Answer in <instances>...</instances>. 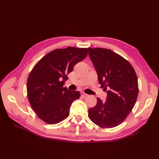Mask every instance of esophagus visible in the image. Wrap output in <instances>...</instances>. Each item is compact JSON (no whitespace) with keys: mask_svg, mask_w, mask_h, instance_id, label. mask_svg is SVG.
I'll list each match as a JSON object with an SVG mask.
<instances>
[{"mask_svg":"<svg viewBox=\"0 0 159 159\" xmlns=\"http://www.w3.org/2000/svg\"><path fill=\"white\" fill-rule=\"evenodd\" d=\"M81 96L83 97V98H86V97L88 96V94H87V93H84V92H82L81 93Z\"/></svg>","mask_w":159,"mask_h":159,"instance_id":"obj_1","label":"esophagus"}]
</instances>
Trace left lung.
<instances>
[{
    "instance_id": "left-lung-1",
    "label": "left lung",
    "mask_w": 159,
    "mask_h": 159,
    "mask_svg": "<svg viewBox=\"0 0 159 159\" xmlns=\"http://www.w3.org/2000/svg\"><path fill=\"white\" fill-rule=\"evenodd\" d=\"M99 83L107 91L106 102L97 98L96 105L88 116L100 128H111L121 124L135 104L139 87L133 67L126 59L107 48H88Z\"/></svg>"
}]
</instances>
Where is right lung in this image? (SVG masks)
Returning <instances> with one entry per match:
<instances>
[{"label":"right lung","instance_id":"add662e5","mask_svg":"<svg viewBox=\"0 0 159 159\" xmlns=\"http://www.w3.org/2000/svg\"><path fill=\"white\" fill-rule=\"evenodd\" d=\"M87 48L67 47L55 49L33 67L27 80V96L32 109L40 119L56 124L69 116L70 107L79 99V91L63 87L67 75L87 55Z\"/></svg>","mask_w":159,"mask_h":159}]
</instances>
